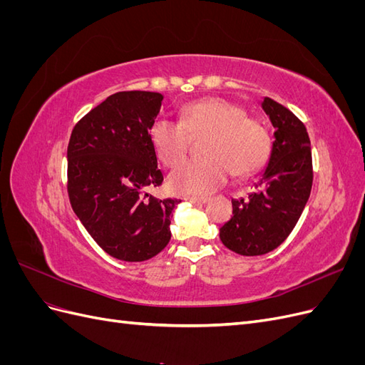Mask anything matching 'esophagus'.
Returning <instances> with one entry per match:
<instances>
[{"label": "esophagus", "mask_w": 365, "mask_h": 365, "mask_svg": "<svg viewBox=\"0 0 365 365\" xmlns=\"http://www.w3.org/2000/svg\"><path fill=\"white\" fill-rule=\"evenodd\" d=\"M185 201H189L192 204H205L208 201V197H205V196H187Z\"/></svg>", "instance_id": "1"}]
</instances>
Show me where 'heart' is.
<instances>
[{
	"mask_svg": "<svg viewBox=\"0 0 365 365\" xmlns=\"http://www.w3.org/2000/svg\"><path fill=\"white\" fill-rule=\"evenodd\" d=\"M148 134L157 157L168 168L184 160L190 135L208 134L202 148L207 157L182 163L169 176L170 189L182 195L213 192L230 173L237 178L252 175L271 152V138L262 121L247 117L242 106L217 97L185 103L181 121L155 118Z\"/></svg>",
	"mask_w": 365,
	"mask_h": 365,
	"instance_id": "1",
	"label": "heart"
}]
</instances>
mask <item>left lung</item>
Wrapping results in <instances>:
<instances>
[{
	"label": "left lung",
	"mask_w": 365,
	"mask_h": 365,
	"mask_svg": "<svg viewBox=\"0 0 365 365\" xmlns=\"http://www.w3.org/2000/svg\"><path fill=\"white\" fill-rule=\"evenodd\" d=\"M274 126L268 165L245 197L231 200L233 216L219 230L222 244L240 256H262L291 235L312 189V152L304 125L288 108L264 97Z\"/></svg>",
	"instance_id": "left-lung-1"
}]
</instances>
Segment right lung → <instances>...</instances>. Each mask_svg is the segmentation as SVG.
<instances>
[{
	"instance_id": "right-lung-1",
	"label": "right lung",
	"mask_w": 365,
	"mask_h": 365,
	"mask_svg": "<svg viewBox=\"0 0 365 365\" xmlns=\"http://www.w3.org/2000/svg\"><path fill=\"white\" fill-rule=\"evenodd\" d=\"M161 102L160 93H115L77 121L70 137L71 207L96 244L118 260L143 262L163 251L181 202L141 195L163 182L148 134Z\"/></svg>"
}]
</instances>
